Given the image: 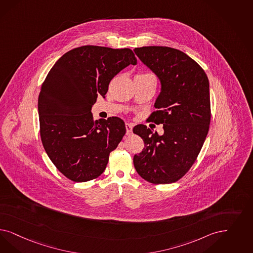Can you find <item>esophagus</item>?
<instances>
[{"label":"esophagus","instance_id":"esophagus-1","mask_svg":"<svg viewBox=\"0 0 253 253\" xmlns=\"http://www.w3.org/2000/svg\"><path fill=\"white\" fill-rule=\"evenodd\" d=\"M125 127H126V134L127 135L131 134L132 133V125H131V123H126Z\"/></svg>","mask_w":253,"mask_h":253}]
</instances>
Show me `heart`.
I'll use <instances>...</instances> for the list:
<instances>
[{"label":"heart","instance_id":"b5f03b06","mask_svg":"<svg viewBox=\"0 0 253 253\" xmlns=\"http://www.w3.org/2000/svg\"><path fill=\"white\" fill-rule=\"evenodd\" d=\"M148 76H152L150 74H142V75H138L137 77H148Z\"/></svg>","mask_w":253,"mask_h":253}]
</instances>
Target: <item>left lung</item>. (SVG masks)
<instances>
[{"label": "left lung", "mask_w": 253, "mask_h": 253, "mask_svg": "<svg viewBox=\"0 0 253 253\" xmlns=\"http://www.w3.org/2000/svg\"><path fill=\"white\" fill-rule=\"evenodd\" d=\"M133 51L160 79L161 92L154 105L158 111L151 114V121L164 124L162 135L143 124L132 129L145 143L133 165L150 183H173L192 167L208 135L209 79L196 61L178 49L154 45Z\"/></svg>", "instance_id": "1"}]
</instances>
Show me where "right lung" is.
Returning <instances> with one entry per match:
<instances>
[{
	"mask_svg": "<svg viewBox=\"0 0 253 253\" xmlns=\"http://www.w3.org/2000/svg\"><path fill=\"white\" fill-rule=\"evenodd\" d=\"M136 63L130 48L83 45L62 55L47 74L38 97L41 140L67 178L85 182L105 171L126 128L118 117L94 122L91 106L116 75Z\"/></svg>",
	"mask_w": 253,
	"mask_h": 253,
	"instance_id": "add662e5",
	"label": "right lung"
}]
</instances>
